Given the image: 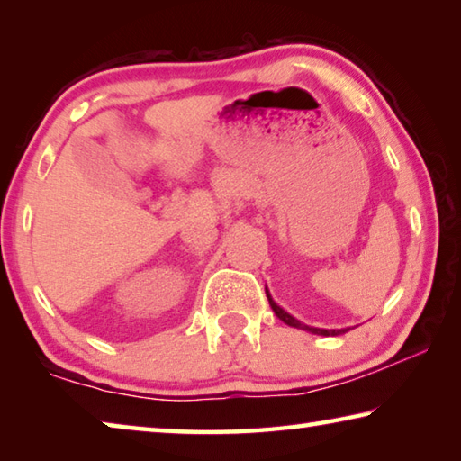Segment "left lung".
Segmentation results:
<instances>
[{
	"instance_id": "8db88e82",
	"label": "left lung",
	"mask_w": 461,
	"mask_h": 461,
	"mask_svg": "<svg viewBox=\"0 0 461 461\" xmlns=\"http://www.w3.org/2000/svg\"><path fill=\"white\" fill-rule=\"evenodd\" d=\"M267 296H268V303H270V307H272V311H275V315L280 319V321H285L286 325H291V327H296V330H305V331H309V333H315V335H339V333H346L348 330H323V327H311V325H305L303 321H299V319L296 317H293L291 313H286V311L280 307V305H276L275 301H272V296H270V293H268V288H267Z\"/></svg>"
}]
</instances>
